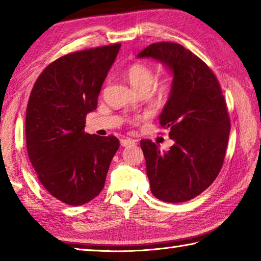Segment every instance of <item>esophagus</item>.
<instances>
[{
	"mask_svg": "<svg viewBox=\"0 0 261 261\" xmlns=\"http://www.w3.org/2000/svg\"><path fill=\"white\" fill-rule=\"evenodd\" d=\"M121 145L123 147L132 146V145H136V140H132L130 138H124V139L121 140Z\"/></svg>",
	"mask_w": 261,
	"mask_h": 261,
	"instance_id": "1",
	"label": "esophagus"
}]
</instances>
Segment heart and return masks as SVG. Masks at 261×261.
I'll use <instances>...</instances> for the list:
<instances>
[{"instance_id": "heart-1", "label": "heart", "mask_w": 261, "mask_h": 261, "mask_svg": "<svg viewBox=\"0 0 261 261\" xmlns=\"http://www.w3.org/2000/svg\"><path fill=\"white\" fill-rule=\"evenodd\" d=\"M126 77L136 91L148 92L154 82V71L149 65L141 63V62H136L127 68ZM171 88H173L171 79L169 77H162L154 83L153 93L158 98L165 99L169 95Z\"/></svg>"}]
</instances>
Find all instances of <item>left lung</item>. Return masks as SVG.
I'll return each instance as SVG.
<instances>
[{"instance_id": "8db88e82", "label": "left lung", "mask_w": 261, "mask_h": 261, "mask_svg": "<svg viewBox=\"0 0 261 261\" xmlns=\"http://www.w3.org/2000/svg\"><path fill=\"white\" fill-rule=\"evenodd\" d=\"M137 57L161 62L173 73V88L159 117L174 145L161 152L140 141L153 196L165 202L197 197L218 177L230 132V118L218 78L205 62L182 45L156 42Z\"/></svg>"}]
</instances>
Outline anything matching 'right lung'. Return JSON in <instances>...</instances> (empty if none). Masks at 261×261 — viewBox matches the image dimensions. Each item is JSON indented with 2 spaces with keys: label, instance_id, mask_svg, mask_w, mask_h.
<instances>
[{
  "label": "right lung",
  "instance_id": "add662e5",
  "mask_svg": "<svg viewBox=\"0 0 261 261\" xmlns=\"http://www.w3.org/2000/svg\"><path fill=\"white\" fill-rule=\"evenodd\" d=\"M120 48L114 43L62 56L31 92L25 122L30 161L43 188L64 204L79 206L98 196L120 147L116 137L84 131Z\"/></svg>",
  "mask_w": 261,
  "mask_h": 261
}]
</instances>
